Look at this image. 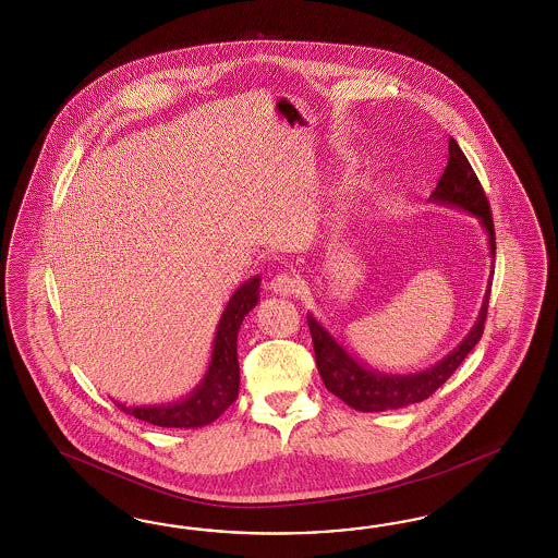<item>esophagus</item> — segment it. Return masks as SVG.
<instances>
[{
	"label": "esophagus",
	"mask_w": 558,
	"mask_h": 558,
	"mask_svg": "<svg viewBox=\"0 0 558 558\" xmlns=\"http://www.w3.org/2000/svg\"><path fill=\"white\" fill-rule=\"evenodd\" d=\"M270 288L280 296H292L299 292V280L290 274H278L271 278Z\"/></svg>",
	"instance_id": "esophagus-1"
}]
</instances>
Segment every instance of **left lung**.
<instances>
[{"instance_id":"1","label":"left lung","mask_w":558,"mask_h":558,"mask_svg":"<svg viewBox=\"0 0 558 558\" xmlns=\"http://www.w3.org/2000/svg\"><path fill=\"white\" fill-rule=\"evenodd\" d=\"M427 203L457 208L460 213L473 215L478 220L483 233L487 235V247L490 255V274L487 280V290L483 303L478 308L476 322L471 331L458 343L450 354L444 355L439 362L429 368L407 374H392L372 368L350 354L338 339L329 333V329L311 313L306 315L317 368L322 374L323 383L329 392L339 397L345 405L354 407L355 411L364 413H378L390 409H403L413 403H422L454 374L462 360L471 354L474 345L481 341L485 322H487V306H489L490 284L495 271V231L490 219L489 203L481 187L469 159L464 157L457 141L450 138V157L448 166L439 178L438 187L432 192Z\"/></svg>"}]
</instances>
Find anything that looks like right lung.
I'll use <instances>...</instances> for the list:
<instances>
[{
	"label": "right lung",
	"instance_id": "add662e5",
	"mask_svg": "<svg viewBox=\"0 0 558 558\" xmlns=\"http://www.w3.org/2000/svg\"><path fill=\"white\" fill-rule=\"evenodd\" d=\"M259 284L262 276H254L231 294L215 331L210 362L201 383L190 390L186 397L155 405H126L114 401L120 411L133 415L141 422L182 429L203 427L219 420L220 415L235 403L239 395L241 378L236 360V333L247 313L259 303Z\"/></svg>",
	"mask_w": 558,
	"mask_h": 558
}]
</instances>
